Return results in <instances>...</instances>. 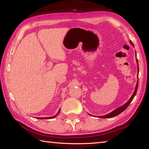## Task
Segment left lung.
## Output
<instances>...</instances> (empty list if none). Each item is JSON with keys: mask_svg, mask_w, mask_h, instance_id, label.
<instances>
[{"mask_svg": "<svg viewBox=\"0 0 149 149\" xmlns=\"http://www.w3.org/2000/svg\"><path fill=\"white\" fill-rule=\"evenodd\" d=\"M130 43L132 45H133V43H132V42H131V41H130ZM136 61H137V64H138V72H139V66H138V59L136 58ZM138 81H137V84H136V88H135V90H134V93L132 94V97H131V99L129 100L128 102L125 104L124 105H123L122 106L118 107V108L116 109L115 110H114L113 111L111 112L110 113L107 114V115H104V116H100L99 118H113V117H115L117 115H118L119 114L121 113L122 112H123V111H124L125 109H127V107L129 106V104H131V102H132V100H133L134 96L136 95V93L137 92V90H138Z\"/></svg>", "mask_w": 149, "mask_h": 149, "instance_id": "8db88e82", "label": "left lung"}]
</instances>
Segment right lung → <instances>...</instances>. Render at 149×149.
Listing matches in <instances>:
<instances>
[{
	"label": "right lung",
	"mask_w": 149,
	"mask_h": 149,
	"mask_svg": "<svg viewBox=\"0 0 149 149\" xmlns=\"http://www.w3.org/2000/svg\"><path fill=\"white\" fill-rule=\"evenodd\" d=\"M59 111H60V109L59 110V111L58 112V113H57L56 115L53 116H50V117H44V118H38V119H52V118H55V117H56L57 116H58V115L59 114Z\"/></svg>",
	"instance_id": "1"
}]
</instances>
